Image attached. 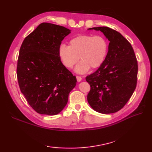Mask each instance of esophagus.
<instances>
[{"instance_id": "34e87169", "label": "esophagus", "mask_w": 152, "mask_h": 152, "mask_svg": "<svg viewBox=\"0 0 152 152\" xmlns=\"http://www.w3.org/2000/svg\"><path fill=\"white\" fill-rule=\"evenodd\" d=\"M76 79H77V81H78V82H81L82 80V77H80V76H76Z\"/></svg>"}]
</instances>
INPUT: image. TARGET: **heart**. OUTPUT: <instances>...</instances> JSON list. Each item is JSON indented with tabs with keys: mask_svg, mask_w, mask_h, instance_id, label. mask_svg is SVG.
Listing matches in <instances>:
<instances>
[{
	"mask_svg": "<svg viewBox=\"0 0 152 152\" xmlns=\"http://www.w3.org/2000/svg\"><path fill=\"white\" fill-rule=\"evenodd\" d=\"M108 42L101 35L80 34L72 38L69 46L61 44L58 50L61 61L66 67L71 69L82 60L75 70L76 72H86L89 68L97 69L102 65L108 52Z\"/></svg>",
	"mask_w": 152,
	"mask_h": 152,
	"instance_id": "b5f03b06",
	"label": "heart"
}]
</instances>
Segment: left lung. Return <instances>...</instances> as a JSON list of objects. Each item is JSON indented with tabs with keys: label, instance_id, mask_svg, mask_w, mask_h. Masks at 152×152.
I'll list each match as a JSON object with an SVG mask.
<instances>
[{
	"label": "left lung",
	"instance_id": "1",
	"mask_svg": "<svg viewBox=\"0 0 152 152\" xmlns=\"http://www.w3.org/2000/svg\"><path fill=\"white\" fill-rule=\"evenodd\" d=\"M92 29L101 31L110 43L102 65L86 78L91 87L88 101L94 110L112 114L124 107L136 88L137 57L129 42L119 32L108 27L89 28Z\"/></svg>",
	"mask_w": 152,
	"mask_h": 152
}]
</instances>
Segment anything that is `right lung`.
<instances>
[{
	"label": "right lung",
	"mask_w": 152,
	"mask_h": 152,
	"mask_svg": "<svg viewBox=\"0 0 152 152\" xmlns=\"http://www.w3.org/2000/svg\"><path fill=\"white\" fill-rule=\"evenodd\" d=\"M70 30L49 23L40 24L25 38L19 50L17 77L19 88L38 114L63 110L76 78L61 62L59 47Z\"/></svg>",
	"instance_id": "1"
}]
</instances>
